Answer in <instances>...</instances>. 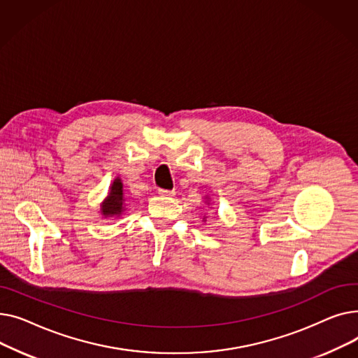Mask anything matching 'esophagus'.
I'll list each match as a JSON object with an SVG mask.
<instances>
[{
  "label": "esophagus",
  "mask_w": 358,
  "mask_h": 358,
  "mask_svg": "<svg viewBox=\"0 0 358 358\" xmlns=\"http://www.w3.org/2000/svg\"><path fill=\"white\" fill-rule=\"evenodd\" d=\"M161 196H165V197H174L176 196V192L174 190H159L158 192Z\"/></svg>",
  "instance_id": "esophagus-1"
}]
</instances>
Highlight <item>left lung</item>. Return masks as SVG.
Returning <instances> with one entry per match:
<instances>
[{
  "label": "left lung",
  "instance_id": "obj_1",
  "mask_svg": "<svg viewBox=\"0 0 358 358\" xmlns=\"http://www.w3.org/2000/svg\"><path fill=\"white\" fill-rule=\"evenodd\" d=\"M203 219H206V217H203Z\"/></svg>",
  "mask_w": 358,
  "mask_h": 358
}]
</instances>
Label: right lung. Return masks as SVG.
<instances>
[{"label": "right lung", "instance_id": "right-lung-1", "mask_svg": "<svg viewBox=\"0 0 358 358\" xmlns=\"http://www.w3.org/2000/svg\"><path fill=\"white\" fill-rule=\"evenodd\" d=\"M124 212V196H123V184L122 180L117 177L113 181L108 196L101 203V215L104 217L120 216Z\"/></svg>", "mask_w": 358, "mask_h": 358}]
</instances>
